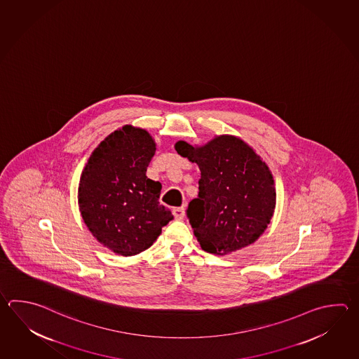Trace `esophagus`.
<instances>
[{
	"instance_id": "esophagus-1",
	"label": "esophagus",
	"mask_w": 359,
	"mask_h": 359,
	"mask_svg": "<svg viewBox=\"0 0 359 359\" xmlns=\"http://www.w3.org/2000/svg\"><path fill=\"white\" fill-rule=\"evenodd\" d=\"M172 213H174L176 219H183L184 215H185L184 207H176L172 210Z\"/></svg>"
}]
</instances>
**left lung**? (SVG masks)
Instances as JSON below:
<instances>
[{
  "label": "left lung",
  "instance_id": "obj_1",
  "mask_svg": "<svg viewBox=\"0 0 359 359\" xmlns=\"http://www.w3.org/2000/svg\"><path fill=\"white\" fill-rule=\"evenodd\" d=\"M175 149L201 170L198 198L187 216L202 249L227 255L256 242L270 224L276 191L270 168L253 148L219 135L201 147L179 140Z\"/></svg>",
  "mask_w": 359,
  "mask_h": 359
}]
</instances>
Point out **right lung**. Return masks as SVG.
Instances as JSON below:
<instances>
[{"mask_svg":"<svg viewBox=\"0 0 359 359\" xmlns=\"http://www.w3.org/2000/svg\"><path fill=\"white\" fill-rule=\"evenodd\" d=\"M154 152L149 133L125 125L98 144L81 172V217L95 239L120 256L149 248L174 219L158 202L161 183L146 176Z\"/></svg>","mask_w":359,"mask_h":359,"instance_id":"1","label":"right lung"}]
</instances>
